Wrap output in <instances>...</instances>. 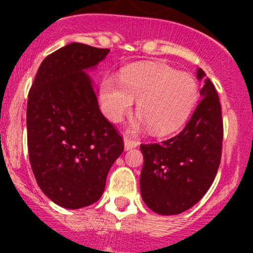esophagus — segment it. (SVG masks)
Returning a JSON list of instances; mask_svg holds the SVG:
<instances>
[{
	"label": "esophagus",
	"instance_id": "34e87169",
	"mask_svg": "<svg viewBox=\"0 0 253 253\" xmlns=\"http://www.w3.org/2000/svg\"><path fill=\"white\" fill-rule=\"evenodd\" d=\"M124 142H125V149L126 150L132 149V148H136L137 145H138V142L134 141V139H132V138H129L128 136H125Z\"/></svg>",
	"mask_w": 253,
	"mask_h": 253
}]
</instances>
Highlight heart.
I'll list each match as a JSON object with an SVG mask.
<instances>
[{
    "instance_id": "1",
    "label": "heart",
    "mask_w": 253,
    "mask_h": 253,
    "mask_svg": "<svg viewBox=\"0 0 253 253\" xmlns=\"http://www.w3.org/2000/svg\"><path fill=\"white\" fill-rule=\"evenodd\" d=\"M197 98L198 85L192 76L162 63L131 66L121 73L120 84L105 79L100 89L101 109L110 121L119 122L131 111L133 100H138L137 111L154 134L177 129Z\"/></svg>"
}]
</instances>
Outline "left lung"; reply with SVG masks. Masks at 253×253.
<instances>
[{
    "label": "left lung",
    "mask_w": 253,
    "mask_h": 253,
    "mask_svg": "<svg viewBox=\"0 0 253 253\" xmlns=\"http://www.w3.org/2000/svg\"><path fill=\"white\" fill-rule=\"evenodd\" d=\"M205 72L197 71L202 79ZM202 99L185 128L162 143L141 144L142 198L155 213L174 215L193 207L211 187L221 159L223 119L214 84L208 78Z\"/></svg>",
    "instance_id": "left-lung-1"
}]
</instances>
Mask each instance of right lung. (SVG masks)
I'll return each instance as SVG.
<instances>
[{
    "mask_svg": "<svg viewBox=\"0 0 253 253\" xmlns=\"http://www.w3.org/2000/svg\"><path fill=\"white\" fill-rule=\"evenodd\" d=\"M110 52L72 42L42 62L28 94L27 133L32 170L42 192L68 209L101 197L124 138L101 114L93 68Z\"/></svg>",
    "mask_w": 253,
    "mask_h": 253,
    "instance_id": "right-lung-1",
    "label": "right lung"
}]
</instances>
